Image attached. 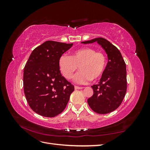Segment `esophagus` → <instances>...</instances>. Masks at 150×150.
<instances>
[{
  "mask_svg": "<svg viewBox=\"0 0 150 150\" xmlns=\"http://www.w3.org/2000/svg\"><path fill=\"white\" fill-rule=\"evenodd\" d=\"M83 87H79V86H74V89H83Z\"/></svg>",
  "mask_w": 150,
  "mask_h": 150,
  "instance_id": "obj_1",
  "label": "esophagus"
}]
</instances>
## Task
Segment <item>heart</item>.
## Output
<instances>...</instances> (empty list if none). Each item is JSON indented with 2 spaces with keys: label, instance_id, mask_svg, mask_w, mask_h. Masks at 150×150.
Returning a JSON list of instances; mask_svg holds the SVG:
<instances>
[{
  "label": "heart",
  "instance_id": "1",
  "mask_svg": "<svg viewBox=\"0 0 150 150\" xmlns=\"http://www.w3.org/2000/svg\"><path fill=\"white\" fill-rule=\"evenodd\" d=\"M58 65L61 74L68 80L72 78L79 66L80 71L74 77V81L79 84H86L91 80L98 79L103 75L106 58L103 52L83 47L76 50L71 56L62 54L59 59Z\"/></svg>",
  "mask_w": 150,
  "mask_h": 150
}]
</instances>
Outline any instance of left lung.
Returning <instances> with one entry per match:
<instances>
[{
  "label": "left lung",
  "mask_w": 150,
  "mask_h": 150,
  "mask_svg": "<svg viewBox=\"0 0 150 150\" xmlns=\"http://www.w3.org/2000/svg\"><path fill=\"white\" fill-rule=\"evenodd\" d=\"M95 42L105 51L108 62L99 83L91 86L93 95L88 99V103L94 112L107 114L116 110L125 98L127 89L126 66L118 49L106 39L98 38L81 43Z\"/></svg>",
  "instance_id": "1"
}]
</instances>
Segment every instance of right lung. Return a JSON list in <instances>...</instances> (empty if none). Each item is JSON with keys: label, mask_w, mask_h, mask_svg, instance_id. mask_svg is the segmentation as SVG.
Listing matches in <instances>:
<instances>
[{"label": "right lung", "mask_w": 150, "mask_h": 150, "mask_svg": "<svg viewBox=\"0 0 150 150\" xmlns=\"http://www.w3.org/2000/svg\"><path fill=\"white\" fill-rule=\"evenodd\" d=\"M73 44L47 40L33 50L24 69V91L29 106L45 117L61 113L74 87L63 77L59 59Z\"/></svg>", "instance_id": "obj_1"}]
</instances>
